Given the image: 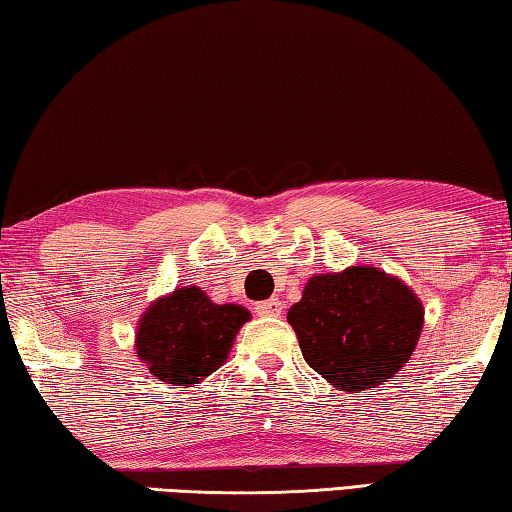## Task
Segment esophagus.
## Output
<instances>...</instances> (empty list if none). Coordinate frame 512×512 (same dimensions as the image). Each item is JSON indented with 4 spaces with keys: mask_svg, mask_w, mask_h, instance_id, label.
Masks as SVG:
<instances>
[{
    "mask_svg": "<svg viewBox=\"0 0 512 512\" xmlns=\"http://www.w3.org/2000/svg\"><path fill=\"white\" fill-rule=\"evenodd\" d=\"M255 312H257V315H262V317H276L282 312V303L278 299L262 301V303L255 305Z\"/></svg>",
    "mask_w": 512,
    "mask_h": 512,
    "instance_id": "34e87169",
    "label": "esophagus"
}]
</instances>
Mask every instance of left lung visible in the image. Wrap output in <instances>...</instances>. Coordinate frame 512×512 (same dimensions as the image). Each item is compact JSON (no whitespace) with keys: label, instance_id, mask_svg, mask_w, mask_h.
Returning <instances> with one entry per match:
<instances>
[{"label":"left lung","instance_id":"1","mask_svg":"<svg viewBox=\"0 0 512 512\" xmlns=\"http://www.w3.org/2000/svg\"><path fill=\"white\" fill-rule=\"evenodd\" d=\"M305 363L342 391H365L414 354L423 308L398 278L372 266H352L308 280L287 312Z\"/></svg>","mask_w":512,"mask_h":512}]
</instances>
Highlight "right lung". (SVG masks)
Segmentation results:
<instances>
[{
	"label": "right lung",
	"mask_w": 512,
	"mask_h": 512,
	"mask_svg": "<svg viewBox=\"0 0 512 512\" xmlns=\"http://www.w3.org/2000/svg\"><path fill=\"white\" fill-rule=\"evenodd\" d=\"M250 312L216 305L197 287H179L144 312L137 329V356L149 372L172 386L197 384L216 372Z\"/></svg>",
	"instance_id": "obj_1"
}]
</instances>
